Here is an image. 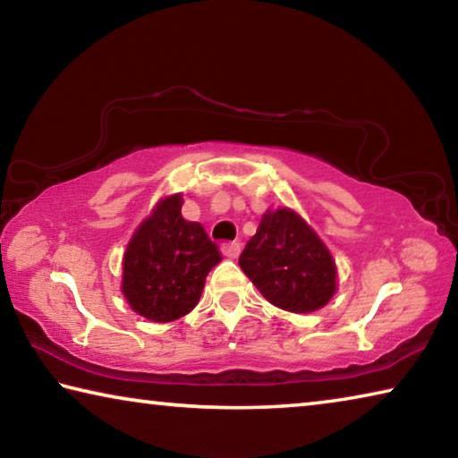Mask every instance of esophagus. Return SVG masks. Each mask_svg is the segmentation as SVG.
Wrapping results in <instances>:
<instances>
[{
  "label": "esophagus",
  "mask_w": 458,
  "mask_h": 458,
  "mask_svg": "<svg viewBox=\"0 0 458 458\" xmlns=\"http://www.w3.org/2000/svg\"><path fill=\"white\" fill-rule=\"evenodd\" d=\"M222 254L228 259H238L240 254V244L238 242H226L222 244Z\"/></svg>",
  "instance_id": "obj_1"
}]
</instances>
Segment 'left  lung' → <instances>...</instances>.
<instances>
[{
	"mask_svg": "<svg viewBox=\"0 0 458 458\" xmlns=\"http://www.w3.org/2000/svg\"><path fill=\"white\" fill-rule=\"evenodd\" d=\"M240 268L275 307L291 313L321 309L335 293V262L305 220L286 208L267 212Z\"/></svg>",
	"mask_w": 458,
	"mask_h": 458,
	"instance_id": "8db88e82",
	"label": "left lung"
}]
</instances>
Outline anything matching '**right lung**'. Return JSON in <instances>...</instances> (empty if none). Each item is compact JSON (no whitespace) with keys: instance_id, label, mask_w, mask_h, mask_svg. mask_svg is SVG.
<instances>
[{"instance_id":"1","label":"right lung","mask_w":458,"mask_h":458,"mask_svg":"<svg viewBox=\"0 0 458 458\" xmlns=\"http://www.w3.org/2000/svg\"><path fill=\"white\" fill-rule=\"evenodd\" d=\"M182 196L161 199L123 259V294L133 311L157 323L188 315L222 260L206 230L182 218Z\"/></svg>"}]
</instances>
